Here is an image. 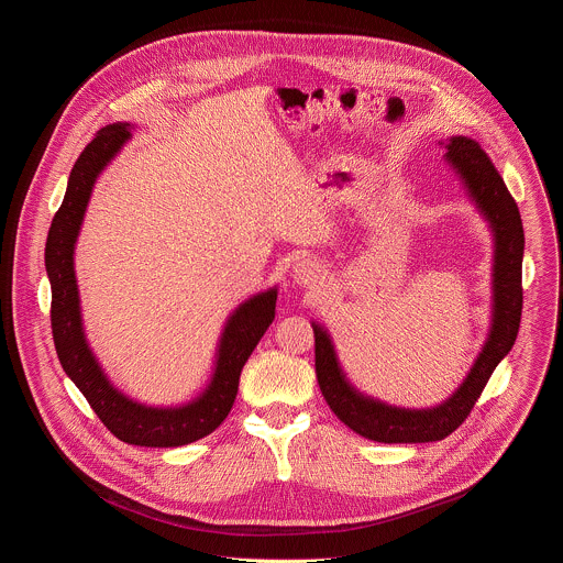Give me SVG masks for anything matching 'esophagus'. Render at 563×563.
<instances>
[{"label": "esophagus", "mask_w": 563, "mask_h": 563, "mask_svg": "<svg viewBox=\"0 0 563 563\" xmlns=\"http://www.w3.org/2000/svg\"><path fill=\"white\" fill-rule=\"evenodd\" d=\"M294 278L298 285L316 287L325 280V269H323V265H318L311 258H302L294 265Z\"/></svg>", "instance_id": "obj_1"}]
</instances>
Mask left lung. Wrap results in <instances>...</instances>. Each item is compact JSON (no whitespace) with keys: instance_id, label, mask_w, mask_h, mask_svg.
<instances>
[{"instance_id":"left-lung-1","label":"left lung","mask_w":563,"mask_h":563,"mask_svg":"<svg viewBox=\"0 0 563 563\" xmlns=\"http://www.w3.org/2000/svg\"><path fill=\"white\" fill-rule=\"evenodd\" d=\"M441 144H445V159L461 178L470 200L488 220L495 240L490 332L463 383L434 408L412 410L387 406L374 396H365L347 380L332 336L323 325L311 323L316 378L330 410L350 430L378 443H430L452 434L467 419L495 367L512 350L521 323L523 224L519 207L495 169L493 159L476 140L454 135Z\"/></svg>"}]
</instances>
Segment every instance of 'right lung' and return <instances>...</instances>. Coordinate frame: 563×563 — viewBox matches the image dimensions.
I'll use <instances>...</instances> for the list:
<instances>
[{"label":"right lung","instance_id":"right-lung-1","mask_svg":"<svg viewBox=\"0 0 563 563\" xmlns=\"http://www.w3.org/2000/svg\"><path fill=\"white\" fill-rule=\"evenodd\" d=\"M129 140V122L104 126L79 153L70 169L66 194L51 222L44 252L53 296L51 328L57 358L66 376L85 394L89 406L111 434L131 445L178 448L211 434L227 419L238 394L240 372L276 316L278 289L272 287L261 291L231 311L218 341L211 380L189 404L153 408L137 404L120 391L100 367L85 336L73 254L93 185Z\"/></svg>","mask_w":563,"mask_h":563}]
</instances>
